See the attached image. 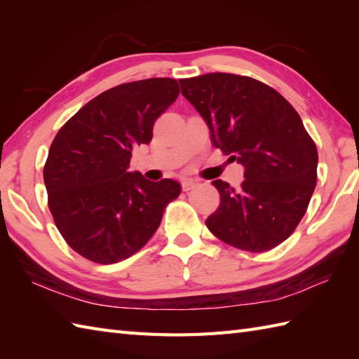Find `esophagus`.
<instances>
[{"label":"esophagus","mask_w":359,"mask_h":359,"mask_svg":"<svg viewBox=\"0 0 359 359\" xmlns=\"http://www.w3.org/2000/svg\"><path fill=\"white\" fill-rule=\"evenodd\" d=\"M194 187H196V182L193 179L182 180V189H184V191H189V189H193Z\"/></svg>","instance_id":"34e87169"}]
</instances>
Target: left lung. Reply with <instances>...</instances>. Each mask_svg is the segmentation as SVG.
I'll list each match as a JSON object with an SVG mask.
<instances>
[{
  "label": "left lung",
  "mask_w": 359,
  "mask_h": 359,
  "mask_svg": "<svg viewBox=\"0 0 359 359\" xmlns=\"http://www.w3.org/2000/svg\"><path fill=\"white\" fill-rule=\"evenodd\" d=\"M182 95L207 121L216 148L245 168L236 189L212 180L217 210L205 220L217 239L251 253L284 242L316 187L318 149L299 114L278 90L236 74L179 80Z\"/></svg>",
  "instance_id": "left-lung-1"
}]
</instances>
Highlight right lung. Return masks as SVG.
<instances>
[{"label": "right lung", "mask_w": 359, "mask_h": 359, "mask_svg": "<svg viewBox=\"0 0 359 359\" xmlns=\"http://www.w3.org/2000/svg\"><path fill=\"white\" fill-rule=\"evenodd\" d=\"M179 97L174 79L123 83L72 116L53 139L43 177L53 222L74 251L97 264L137 253L162 222L179 182L129 172L133 149Z\"/></svg>", "instance_id": "add662e5"}]
</instances>
